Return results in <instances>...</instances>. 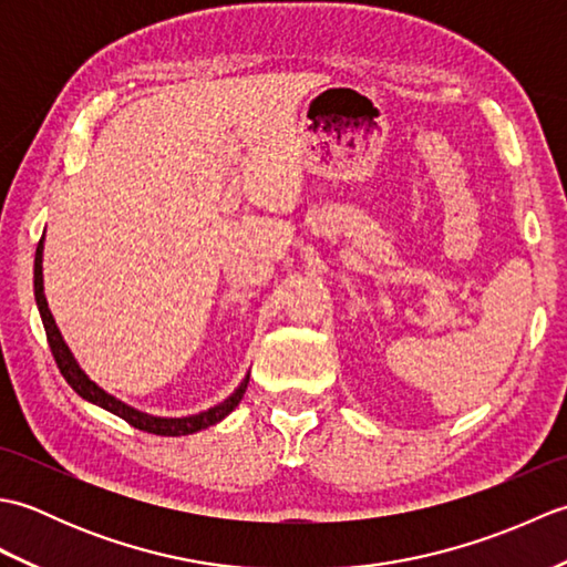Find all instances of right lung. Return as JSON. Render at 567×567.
<instances>
[{
  "label": "right lung",
  "mask_w": 567,
  "mask_h": 567,
  "mask_svg": "<svg viewBox=\"0 0 567 567\" xmlns=\"http://www.w3.org/2000/svg\"><path fill=\"white\" fill-rule=\"evenodd\" d=\"M33 292H35V305H39L41 319H43L48 346H51V353L55 358V363H58L60 372H63V378L68 380L70 388L75 390L82 396V400L97 404V406L106 409V412L116 414L118 419L128 421V424L134 429H141L146 433H155V436H187V433H197L202 429H209L214 424H219V421L231 414L234 409L238 406V402L244 400L250 372L244 378V382H240L238 388L234 390V394H228L221 404H216V406L207 409V412H199V414H192V416H153V414L141 412V409H136V406H128L126 402L116 400L114 394L104 392L97 382H92L87 375H84V370L78 365L75 355L70 353L68 343L63 341V333H60V329L55 327V319L51 315V309H48L45 295H43V238L39 240V248H35Z\"/></svg>",
  "instance_id": "right-lung-1"
}]
</instances>
